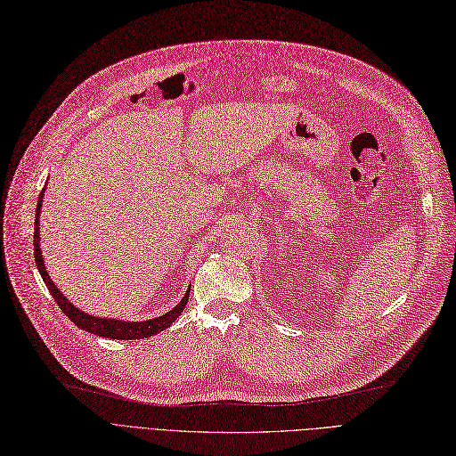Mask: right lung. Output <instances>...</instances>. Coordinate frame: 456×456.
<instances>
[{
	"mask_svg": "<svg viewBox=\"0 0 456 456\" xmlns=\"http://www.w3.org/2000/svg\"><path fill=\"white\" fill-rule=\"evenodd\" d=\"M43 197H45V188L39 195L37 200V212H36V231H33V256H36V265L41 273L43 281L46 283V288L50 291V295L54 297V300L58 302V306L61 308V312L71 319V322L82 329L88 330L92 334L103 336V338H110V340H141V338H148V336H156L161 330L168 329L175 319L183 312L185 305H188L190 298V289L185 291V295L182 297V300L178 305L159 317L154 319H146V322H122V319H110V317H95L90 315L86 312H82L80 308H77L73 302H69V298L63 297V293L56 288V283L50 280L46 268H45V261H43V254H41V234H39V214H41V205H43ZM191 288V285H190Z\"/></svg>",
	"mask_w": 456,
	"mask_h": 456,
	"instance_id": "add662e5",
	"label": "right lung"
}]
</instances>
